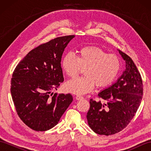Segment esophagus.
Listing matches in <instances>:
<instances>
[{
	"label": "esophagus",
	"instance_id": "esophagus-1",
	"mask_svg": "<svg viewBox=\"0 0 151 151\" xmlns=\"http://www.w3.org/2000/svg\"><path fill=\"white\" fill-rule=\"evenodd\" d=\"M75 98H76V100H81V99H84V97H83L82 96H81V95H76Z\"/></svg>",
	"mask_w": 151,
	"mask_h": 151
}]
</instances>
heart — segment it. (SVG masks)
<instances>
[{"label": "heart", "mask_w": 151, "mask_h": 151, "mask_svg": "<svg viewBox=\"0 0 151 151\" xmlns=\"http://www.w3.org/2000/svg\"><path fill=\"white\" fill-rule=\"evenodd\" d=\"M63 71L69 77H75L84 69V76L70 80L65 85L67 91L82 95L90 92L95 85L104 88L111 84L121 69L119 58L96 46L80 49L76 56L67 52L62 58Z\"/></svg>", "instance_id": "1"}]
</instances>
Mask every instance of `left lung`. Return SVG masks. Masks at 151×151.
I'll return each instance as SVG.
<instances>
[{
  "label": "left lung",
  "mask_w": 151,
  "mask_h": 151,
  "mask_svg": "<svg viewBox=\"0 0 151 151\" xmlns=\"http://www.w3.org/2000/svg\"><path fill=\"white\" fill-rule=\"evenodd\" d=\"M126 63V69L117 81L101 91L102 103L92 99L87 114L89 127L100 135H113L126 128L132 119L143 97L142 76L132 58L119 50Z\"/></svg>",
  "instance_id": "obj_1"
}]
</instances>
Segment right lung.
Segmentation results:
<instances>
[{
    "mask_svg": "<svg viewBox=\"0 0 151 151\" xmlns=\"http://www.w3.org/2000/svg\"><path fill=\"white\" fill-rule=\"evenodd\" d=\"M74 37H58L41 44L27 54L13 73L10 91L16 111L32 130L52 129L73 101L70 93L53 95L51 91L63 82L61 60Z\"/></svg>",
    "mask_w": 151,
    "mask_h": 151,
    "instance_id": "obj_1",
    "label": "right lung"
}]
</instances>
